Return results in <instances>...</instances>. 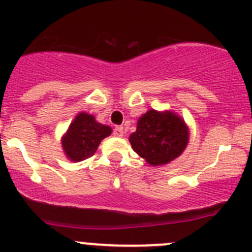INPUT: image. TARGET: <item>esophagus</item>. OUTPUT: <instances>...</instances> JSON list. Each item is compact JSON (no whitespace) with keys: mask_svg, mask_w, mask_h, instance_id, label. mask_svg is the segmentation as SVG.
<instances>
[{"mask_svg":"<svg viewBox=\"0 0 252 252\" xmlns=\"http://www.w3.org/2000/svg\"><path fill=\"white\" fill-rule=\"evenodd\" d=\"M113 135L117 136V138H122L124 135V130H123V126H116L113 129Z\"/></svg>","mask_w":252,"mask_h":252,"instance_id":"obj_1","label":"esophagus"}]
</instances>
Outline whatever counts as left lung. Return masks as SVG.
I'll return each instance as SVG.
<instances>
[{
  "label": "left lung",
  "mask_w": 252,
  "mask_h": 252,
  "mask_svg": "<svg viewBox=\"0 0 252 252\" xmlns=\"http://www.w3.org/2000/svg\"><path fill=\"white\" fill-rule=\"evenodd\" d=\"M134 151L152 166L167 164L182 155L189 142L185 122L171 111H147L129 136Z\"/></svg>",
  "instance_id": "left-lung-1"
}]
</instances>
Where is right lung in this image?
<instances>
[{"label": "right lung", "mask_w": 252, "mask_h": 252, "mask_svg": "<svg viewBox=\"0 0 252 252\" xmlns=\"http://www.w3.org/2000/svg\"><path fill=\"white\" fill-rule=\"evenodd\" d=\"M111 126L96 122L95 117L81 112L70 123L62 139V147L70 161L80 162L93 156L100 142L111 135Z\"/></svg>", "instance_id": "obj_1"}]
</instances>
